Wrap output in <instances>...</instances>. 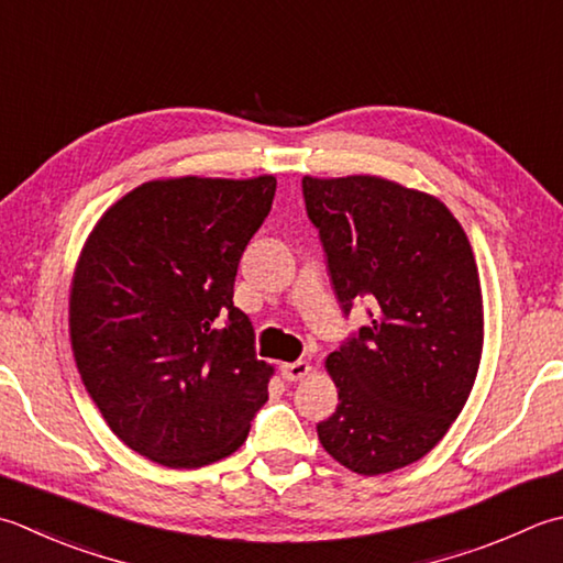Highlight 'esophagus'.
I'll return each instance as SVG.
<instances>
[{
  "instance_id": "esophagus-1",
  "label": "esophagus",
  "mask_w": 563,
  "mask_h": 563,
  "mask_svg": "<svg viewBox=\"0 0 563 563\" xmlns=\"http://www.w3.org/2000/svg\"><path fill=\"white\" fill-rule=\"evenodd\" d=\"M310 371H312V366H310V363H307V361H292V363H283V366H280L283 378L288 380V383L302 380Z\"/></svg>"
}]
</instances>
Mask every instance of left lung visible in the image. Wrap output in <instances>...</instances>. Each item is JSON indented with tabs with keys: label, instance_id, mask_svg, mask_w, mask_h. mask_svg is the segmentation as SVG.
Instances as JSON below:
<instances>
[{
	"label": "left lung",
	"instance_id": "8db88e82",
	"mask_svg": "<svg viewBox=\"0 0 563 563\" xmlns=\"http://www.w3.org/2000/svg\"><path fill=\"white\" fill-rule=\"evenodd\" d=\"M310 222L344 314L368 297L371 324L327 356L339 390L319 442L378 476L429 454L471 395L483 297L466 231L437 197L376 175L302 178Z\"/></svg>",
	"mask_w": 563,
	"mask_h": 563
}]
</instances>
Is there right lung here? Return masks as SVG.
<instances>
[{
  "label": "right lung",
  "mask_w": 563,
  "mask_h": 563,
  "mask_svg": "<svg viewBox=\"0 0 563 563\" xmlns=\"http://www.w3.org/2000/svg\"><path fill=\"white\" fill-rule=\"evenodd\" d=\"M275 195L249 180H151L107 209L70 288L85 390L136 454L200 468L246 442L273 366L256 358L234 280Z\"/></svg>",
  "instance_id": "add662e5"
}]
</instances>
